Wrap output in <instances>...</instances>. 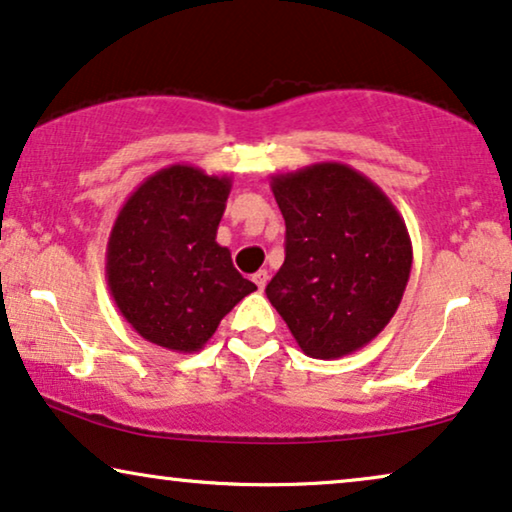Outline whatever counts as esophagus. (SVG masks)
Returning <instances> with one entry per match:
<instances>
[{"mask_svg": "<svg viewBox=\"0 0 512 512\" xmlns=\"http://www.w3.org/2000/svg\"><path fill=\"white\" fill-rule=\"evenodd\" d=\"M268 279H270L268 270H258V272H256V275H254V284L258 286V291L265 289V284H268Z\"/></svg>", "mask_w": 512, "mask_h": 512, "instance_id": "obj_1", "label": "esophagus"}]
</instances>
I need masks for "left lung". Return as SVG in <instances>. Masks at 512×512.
<instances>
[{
  "instance_id": "left-lung-1",
  "label": "left lung",
  "mask_w": 512,
  "mask_h": 512,
  "mask_svg": "<svg viewBox=\"0 0 512 512\" xmlns=\"http://www.w3.org/2000/svg\"><path fill=\"white\" fill-rule=\"evenodd\" d=\"M286 223V258L268 300L312 359L366 347L401 305L412 268L403 216L366 174L314 163L275 174Z\"/></svg>"
}]
</instances>
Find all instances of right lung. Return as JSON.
<instances>
[{"label": "right lung", "instance_id": "1", "mask_svg": "<svg viewBox=\"0 0 512 512\" xmlns=\"http://www.w3.org/2000/svg\"><path fill=\"white\" fill-rule=\"evenodd\" d=\"M230 177L170 165L142 181L107 242V284L125 321L153 345L200 352L221 319L256 291L233 268L216 230Z\"/></svg>", "mask_w": 512, "mask_h": 512}]
</instances>
